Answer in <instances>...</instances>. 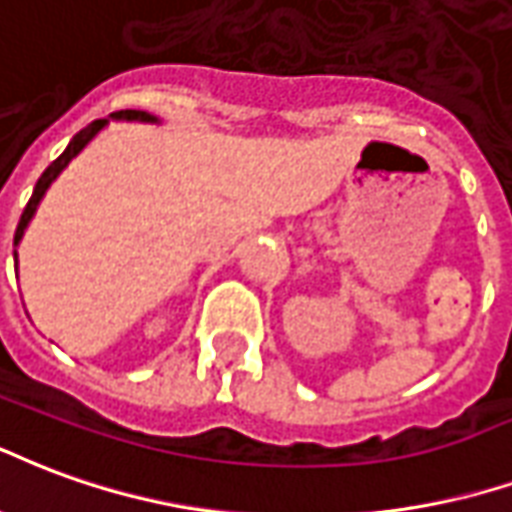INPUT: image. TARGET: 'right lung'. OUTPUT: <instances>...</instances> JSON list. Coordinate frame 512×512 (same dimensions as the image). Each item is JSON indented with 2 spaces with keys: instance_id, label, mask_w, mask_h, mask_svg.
<instances>
[{
  "instance_id": "right-lung-1",
  "label": "right lung",
  "mask_w": 512,
  "mask_h": 512,
  "mask_svg": "<svg viewBox=\"0 0 512 512\" xmlns=\"http://www.w3.org/2000/svg\"><path fill=\"white\" fill-rule=\"evenodd\" d=\"M111 117H114V119H141V122H155V117H149L147 111H136V108H125V111H114ZM106 122H108V119H95V122H89V125H87V128H84V130H78L76 136H73V141L67 144L65 152H62V155H59V158L54 160V163H51V166H48L46 171H43V177L37 179L35 190H32V199L26 201L24 212H21V220H18L16 237H13V245H18V242H21V237H24L26 223L32 220V215H35L37 204H40V199H43V193H46V190H48V185H51V182H54V179L59 177V171L65 169L67 163H70V160L76 158V155H78V152H81V149L87 147L89 141H92V136H95V133H98V130L103 128V125H106Z\"/></svg>"
}]
</instances>
